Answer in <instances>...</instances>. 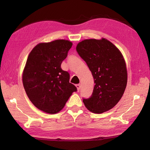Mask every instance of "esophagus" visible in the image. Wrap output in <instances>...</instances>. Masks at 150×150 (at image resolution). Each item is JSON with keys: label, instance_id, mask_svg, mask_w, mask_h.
Listing matches in <instances>:
<instances>
[{"label": "esophagus", "instance_id": "obj_1", "mask_svg": "<svg viewBox=\"0 0 150 150\" xmlns=\"http://www.w3.org/2000/svg\"><path fill=\"white\" fill-rule=\"evenodd\" d=\"M76 87H77L78 91L80 90V89H81V85L80 84H77V85H76Z\"/></svg>", "mask_w": 150, "mask_h": 150}]
</instances>
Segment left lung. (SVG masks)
Wrapping results in <instances>:
<instances>
[{
	"label": "left lung",
	"instance_id": "1",
	"mask_svg": "<svg viewBox=\"0 0 150 150\" xmlns=\"http://www.w3.org/2000/svg\"><path fill=\"white\" fill-rule=\"evenodd\" d=\"M76 50L86 62L94 79L92 95L83 99L86 108L94 113L111 110L122 97L128 81L122 53L104 38L82 40L77 44Z\"/></svg>",
	"mask_w": 150,
	"mask_h": 150
}]
</instances>
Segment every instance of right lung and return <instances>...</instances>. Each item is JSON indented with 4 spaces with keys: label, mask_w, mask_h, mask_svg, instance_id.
I'll return each instance as SVG.
<instances>
[{
    "label": "right lung",
    "mask_w": 150,
    "mask_h": 150,
    "mask_svg": "<svg viewBox=\"0 0 150 150\" xmlns=\"http://www.w3.org/2000/svg\"><path fill=\"white\" fill-rule=\"evenodd\" d=\"M72 45L71 41L65 39L40 42L28 57L22 83L30 101L44 113H59L77 91L69 82V73L60 67Z\"/></svg>",
    "instance_id": "obj_1"
}]
</instances>
